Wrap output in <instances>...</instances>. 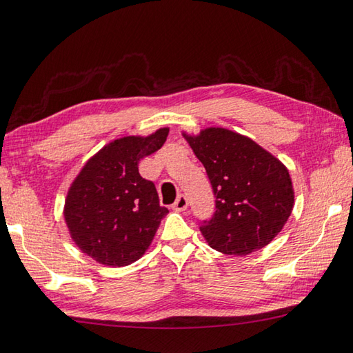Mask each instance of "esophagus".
<instances>
[{
	"label": "esophagus",
	"instance_id": "esophagus-1",
	"mask_svg": "<svg viewBox=\"0 0 353 353\" xmlns=\"http://www.w3.org/2000/svg\"><path fill=\"white\" fill-rule=\"evenodd\" d=\"M187 207H188V199L185 197L183 194L179 196L176 199V202L172 203V208H174L176 211H183V210H187Z\"/></svg>",
	"mask_w": 353,
	"mask_h": 353
}]
</instances>
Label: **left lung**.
<instances>
[{
    "instance_id": "8db88e82",
    "label": "left lung",
    "mask_w": 353,
    "mask_h": 353,
    "mask_svg": "<svg viewBox=\"0 0 353 353\" xmlns=\"http://www.w3.org/2000/svg\"><path fill=\"white\" fill-rule=\"evenodd\" d=\"M183 139L207 170L216 196L203 239L223 254L245 256L268 245L292 214L294 190L287 166L247 136L210 126Z\"/></svg>"
}]
</instances>
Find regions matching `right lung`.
<instances>
[{"mask_svg":"<svg viewBox=\"0 0 353 353\" xmlns=\"http://www.w3.org/2000/svg\"><path fill=\"white\" fill-rule=\"evenodd\" d=\"M168 132L170 128H159L150 136L112 140L70 183L63 208L68 232L99 264L125 267L139 261L168 214L154 183L139 172L140 160L162 148Z\"/></svg>","mask_w":353,"mask_h":353,"instance_id":"1","label":"right lung"}]
</instances>
